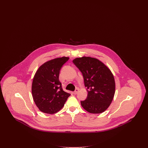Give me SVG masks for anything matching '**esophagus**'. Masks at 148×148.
Wrapping results in <instances>:
<instances>
[{"label":"esophagus","mask_w":148,"mask_h":148,"mask_svg":"<svg viewBox=\"0 0 148 148\" xmlns=\"http://www.w3.org/2000/svg\"><path fill=\"white\" fill-rule=\"evenodd\" d=\"M79 89H75V91H74V92H73V93H74V94H75H75H77V92H79Z\"/></svg>","instance_id":"1"}]
</instances>
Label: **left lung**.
<instances>
[{
    "label": "left lung",
    "mask_w": 148,
    "mask_h": 148,
    "mask_svg": "<svg viewBox=\"0 0 148 148\" xmlns=\"http://www.w3.org/2000/svg\"><path fill=\"white\" fill-rule=\"evenodd\" d=\"M73 62L82 72L87 88V98L81 101L82 107L92 114L104 112L115 94V83L112 71L98 59L90 56L77 58Z\"/></svg>",
    "instance_id": "1"
}]
</instances>
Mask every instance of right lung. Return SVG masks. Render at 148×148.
I'll list each match as a JSON object with an SVG mask.
<instances>
[{"label":"right lung","mask_w":148,"mask_h":148,"mask_svg":"<svg viewBox=\"0 0 148 148\" xmlns=\"http://www.w3.org/2000/svg\"><path fill=\"white\" fill-rule=\"evenodd\" d=\"M69 58L63 56L42 64L33 77L32 92L36 106L42 113L53 114L64 106L71 94L64 92L59 80L60 70Z\"/></svg>","instance_id":"obj_1"}]
</instances>
